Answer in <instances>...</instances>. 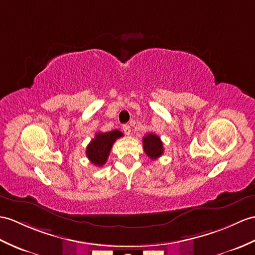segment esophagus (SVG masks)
I'll return each instance as SVG.
<instances>
[{
    "instance_id": "34e87169",
    "label": "esophagus",
    "mask_w": 255,
    "mask_h": 255,
    "mask_svg": "<svg viewBox=\"0 0 255 255\" xmlns=\"http://www.w3.org/2000/svg\"><path fill=\"white\" fill-rule=\"evenodd\" d=\"M123 130H124V132H125L126 134H129L130 131H131V128H130L129 125H124L123 126Z\"/></svg>"
}]
</instances>
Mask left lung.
Segmentation results:
<instances>
[{
  "instance_id": "1",
  "label": "left lung",
  "mask_w": 255,
  "mask_h": 255,
  "mask_svg": "<svg viewBox=\"0 0 255 255\" xmlns=\"http://www.w3.org/2000/svg\"><path fill=\"white\" fill-rule=\"evenodd\" d=\"M142 141H143V149L145 154L151 159H156L159 156H162L164 147L163 142L158 135L154 133H147L142 138Z\"/></svg>"
}]
</instances>
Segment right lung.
Segmentation results:
<instances>
[{"label": "right lung", "mask_w": 255, "mask_h": 255, "mask_svg": "<svg viewBox=\"0 0 255 255\" xmlns=\"http://www.w3.org/2000/svg\"><path fill=\"white\" fill-rule=\"evenodd\" d=\"M123 135V132L120 130H112L110 132H97L96 137L88 144L86 150V154L90 162L97 166H103L108 161L114 142Z\"/></svg>", "instance_id": "obj_1"}]
</instances>
